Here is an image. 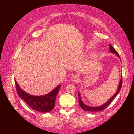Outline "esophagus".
<instances>
[{
	"instance_id": "34e87169",
	"label": "esophagus",
	"mask_w": 134,
	"mask_h": 134,
	"mask_svg": "<svg viewBox=\"0 0 134 134\" xmlns=\"http://www.w3.org/2000/svg\"><path fill=\"white\" fill-rule=\"evenodd\" d=\"M80 77L77 75H75L74 76H72V77L71 78V81L74 82H79L80 81Z\"/></svg>"
}]
</instances>
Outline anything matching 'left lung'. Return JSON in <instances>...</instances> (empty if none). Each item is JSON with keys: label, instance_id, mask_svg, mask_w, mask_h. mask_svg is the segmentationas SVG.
Instances as JSON below:
<instances>
[{"label": "left lung", "instance_id": "obj_1", "mask_svg": "<svg viewBox=\"0 0 134 134\" xmlns=\"http://www.w3.org/2000/svg\"><path fill=\"white\" fill-rule=\"evenodd\" d=\"M109 48H110V51L111 53L116 54L117 57H118L119 58H120V56H119L118 53L116 51L115 49L113 48V47L111 44H109ZM120 60H121V59H120ZM121 86H122V75L121 76V79H120V81L119 82V85H118L117 92L114 94V95H113V96L107 102H105V103H104L103 104H102V105H100L99 107H90V106H88V105H86L85 104H84L82 102V101L81 97V95H80V93L79 92L78 94H79V99L80 105V107H81V108L82 109H83L84 110L86 111H91V112L94 111H94H100L103 110L105 108H107L111 103L112 101L118 95V93L119 92V91H120V89L121 88Z\"/></svg>", "mask_w": 134, "mask_h": 134}]
</instances>
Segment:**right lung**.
<instances>
[{"label":"right lung","instance_id":"obj_1","mask_svg":"<svg viewBox=\"0 0 134 134\" xmlns=\"http://www.w3.org/2000/svg\"><path fill=\"white\" fill-rule=\"evenodd\" d=\"M15 83L19 97L23 99L31 108L35 111L44 113L49 112L53 109L55 105V98L61 85L57 86L47 94L41 96H35L25 92L21 89L15 80Z\"/></svg>","mask_w":134,"mask_h":134}]
</instances>
